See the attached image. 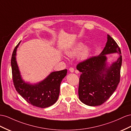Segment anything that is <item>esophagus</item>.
Returning <instances> with one entry per match:
<instances>
[{"instance_id": "34e87169", "label": "esophagus", "mask_w": 131, "mask_h": 131, "mask_svg": "<svg viewBox=\"0 0 131 131\" xmlns=\"http://www.w3.org/2000/svg\"><path fill=\"white\" fill-rule=\"evenodd\" d=\"M69 70V72L71 73H73L74 72V69L73 68H70Z\"/></svg>"}]
</instances>
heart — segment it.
I'll return each mask as SVG.
<instances>
[{"label": "heart", "instance_id": "b5f03b06", "mask_svg": "<svg viewBox=\"0 0 131 131\" xmlns=\"http://www.w3.org/2000/svg\"><path fill=\"white\" fill-rule=\"evenodd\" d=\"M91 48L89 46L84 47V43L82 42H78L77 43L67 49L66 53V54L70 57H73L78 55V58L80 61L86 60L90 54Z\"/></svg>", "mask_w": 131, "mask_h": 131}]
</instances>
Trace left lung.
Wrapping results in <instances>:
<instances>
[{
	"mask_svg": "<svg viewBox=\"0 0 131 131\" xmlns=\"http://www.w3.org/2000/svg\"><path fill=\"white\" fill-rule=\"evenodd\" d=\"M107 42L101 53L78 64L81 72L78 94L80 100L90 106H99L106 101L116 90L120 79L121 52L118 45L107 35ZM118 53L117 61L110 63L107 55Z\"/></svg>",
	"mask_w": 131,
	"mask_h": 131,
	"instance_id": "1",
	"label": "left lung"
}]
</instances>
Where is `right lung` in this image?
Listing matches in <instances>:
<instances>
[{
	"mask_svg": "<svg viewBox=\"0 0 131 131\" xmlns=\"http://www.w3.org/2000/svg\"><path fill=\"white\" fill-rule=\"evenodd\" d=\"M18 43L13 51L11 60L13 79L17 91L28 103L40 108L51 106L57 101L60 85L66 76L67 70L52 72L41 82L32 84L25 81L22 78L16 61Z\"/></svg>",
	"mask_w": 131,
	"mask_h": 131,
	"instance_id": "1",
	"label": "right lung"
}]
</instances>
